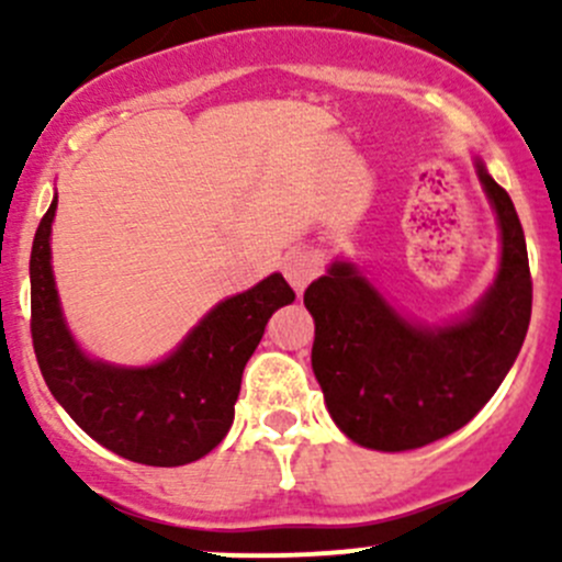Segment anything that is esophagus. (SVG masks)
Returning a JSON list of instances; mask_svg holds the SVG:
<instances>
[{
    "mask_svg": "<svg viewBox=\"0 0 562 562\" xmlns=\"http://www.w3.org/2000/svg\"><path fill=\"white\" fill-rule=\"evenodd\" d=\"M282 269H285V277H288V282L293 285V291H299V293H302L304 288H307L317 274H321V263H317L315 255L307 252V249H296V252L288 255Z\"/></svg>",
    "mask_w": 562,
    "mask_h": 562,
    "instance_id": "esophagus-1",
    "label": "esophagus"
}]
</instances>
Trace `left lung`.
Returning a JSON list of instances; mask_svg holds the SVG:
<instances>
[{
  "label": "left lung",
  "mask_w": 562,
  "mask_h": 562,
  "mask_svg": "<svg viewBox=\"0 0 562 562\" xmlns=\"http://www.w3.org/2000/svg\"><path fill=\"white\" fill-rule=\"evenodd\" d=\"M479 179L497 212L503 258L492 291L464 321L407 323L350 263H334L304 291L315 317V378L353 443L407 451L457 432L519 356L532 310L525 231L508 192L481 162Z\"/></svg>",
  "instance_id": "obj_1"
}]
</instances>
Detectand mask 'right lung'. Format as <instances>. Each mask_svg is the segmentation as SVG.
<instances>
[{
  "label": "right lung",
  "instance_id": "add662e5",
  "mask_svg": "<svg viewBox=\"0 0 562 562\" xmlns=\"http://www.w3.org/2000/svg\"><path fill=\"white\" fill-rule=\"evenodd\" d=\"M56 198L32 241V345L50 394L72 422L130 462L176 468L206 457L234 424L241 372L266 323L296 299L282 274L212 310L166 361L146 370L92 361L61 321L50 274Z\"/></svg>",
  "mask_w": 562,
  "mask_h": 562
}]
</instances>
